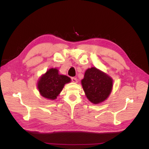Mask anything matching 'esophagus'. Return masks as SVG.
Returning a JSON list of instances; mask_svg holds the SVG:
<instances>
[{
  "label": "esophagus",
  "instance_id": "esophagus-1",
  "mask_svg": "<svg viewBox=\"0 0 149 149\" xmlns=\"http://www.w3.org/2000/svg\"><path fill=\"white\" fill-rule=\"evenodd\" d=\"M71 79L72 81H73V83H77L78 82V80H77V78H76L73 77V78H71Z\"/></svg>",
  "mask_w": 149,
  "mask_h": 149
}]
</instances>
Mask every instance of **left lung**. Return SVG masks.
<instances>
[{
  "instance_id": "left-lung-1",
  "label": "left lung",
  "mask_w": 149,
  "mask_h": 149,
  "mask_svg": "<svg viewBox=\"0 0 149 149\" xmlns=\"http://www.w3.org/2000/svg\"><path fill=\"white\" fill-rule=\"evenodd\" d=\"M81 84L88 99L94 104L106 100L112 88L109 76L94 67L86 71Z\"/></svg>"
}]
</instances>
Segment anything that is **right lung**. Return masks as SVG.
<instances>
[{"mask_svg": "<svg viewBox=\"0 0 149 149\" xmlns=\"http://www.w3.org/2000/svg\"><path fill=\"white\" fill-rule=\"evenodd\" d=\"M70 81L71 79L67 76L58 74L57 69L51 68L39 80L38 88L43 97L55 100L61 91L65 84Z\"/></svg>", "mask_w": 149, "mask_h": 149, "instance_id": "add662e5", "label": "right lung"}]
</instances>
